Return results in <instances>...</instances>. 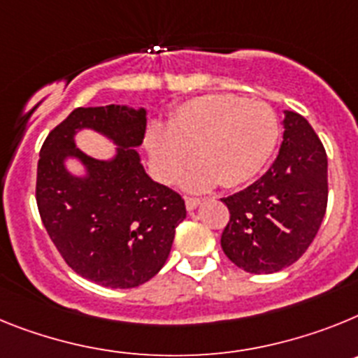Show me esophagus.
<instances>
[{
    "label": "esophagus",
    "mask_w": 358,
    "mask_h": 358,
    "mask_svg": "<svg viewBox=\"0 0 358 358\" xmlns=\"http://www.w3.org/2000/svg\"><path fill=\"white\" fill-rule=\"evenodd\" d=\"M200 198H194V196H185V207L187 210H194L200 205Z\"/></svg>",
    "instance_id": "34e87169"
}]
</instances>
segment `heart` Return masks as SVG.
Masks as SVG:
<instances>
[{
    "label": "heart",
    "instance_id": "1",
    "mask_svg": "<svg viewBox=\"0 0 358 358\" xmlns=\"http://www.w3.org/2000/svg\"><path fill=\"white\" fill-rule=\"evenodd\" d=\"M278 136V117L266 102L203 95L183 102L167 129L151 131L148 145L166 182L178 178L196 153L201 167L189 175V187H209L216 180L223 187H238L263 171Z\"/></svg>",
    "mask_w": 358,
    "mask_h": 358
}]
</instances>
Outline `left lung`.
<instances>
[{"label":"left lung","instance_id":"8db88e82","mask_svg":"<svg viewBox=\"0 0 358 358\" xmlns=\"http://www.w3.org/2000/svg\"><path fill=\"white\" fill-rule=\"evenodd\" d=\"M231 213L222 248L250 273L287 268L312 245L328 205V157L308 120L287 111L279 155L265 175L222 198Z\"/></svg>","mask_w":358,"mask_h":358}]
</instances>
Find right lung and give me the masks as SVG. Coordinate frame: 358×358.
<instances>
[{"instance_id":"add662e5","label":"right lung","mask_w":358,"mask_h":358,"mask_svg":"<svg viewBox=\"0 0 358 358\" xmlns=\"http://www.w3.org/2000/svg\"><path fill=\"white\" fill-rule=\"evenodd\" d=\"M92 127L120 145L113 161L86 157L73 135ZM145 133V111L126 106L77 108L43 142L37 164L39 216L59 254L73 272L110 288H133L166 263L185 201L145 175L135 149ZM77 156L89 169L76 179L64 169Z\"/></svg>"}]
</instances>
